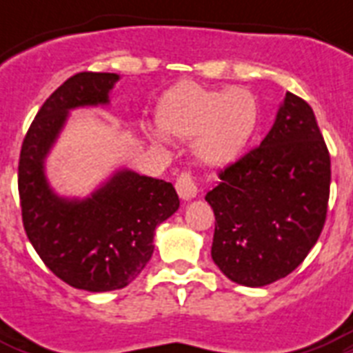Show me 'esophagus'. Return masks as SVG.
Masks as SVG:
<instances>
[{"instance_id":"obj_1","label":"esophagus","mask_w":353,"mask_h":353,"mask_svg":"<svg viewBox=\"0 0 353 353\" xmlns=\"http://www.w3.org/2000/svg\"><path fill=\"white\" fill-rule=\"evenodd\" d=\"M176 190L179 194V198L188 201V199L196 198V194H198V187H196V181H194V177L190 172H183L179 174L176 179Z\"/></svg>"}]
</instances>
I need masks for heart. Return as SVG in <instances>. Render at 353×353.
I'll return each mask as SVG.
<instances>
[{"label": "heart", "mask_w": 353, "mask_h": 353, "mask_svg": "<svg viewBox=\"0 0 353 353\" xmlns=\"http://www.w3.org/2000/svg\"><path fill=\"white\" fill-rule=\"evenodd\" d=\"M159 126L144 132L157 144L172 137L194 139V154L203 165L227 166L245 154L260 126V104L243 88H207L181 82L166 91L157 106Z\"/></svg>", "instance_id": "obj_1"}]
</instances>
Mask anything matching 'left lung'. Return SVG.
Returning a JSON list of instances; mask_svg holds the SVG:
<instances>
[{
    "mask_svg": "<svg viewBox=\"0 0 353 353\" xmlns=\"http://www.w3.org/2000/svg\"><path fill=\"white\" fill-rule=\"evenodd\" d=\"M330 154L306 101L285 93L260 146L220 172L212 260L227 279L262 288L295 271L323 232Z\"/></svg>",
    "mask_w": 353,
    "mask_h": 353,
    "instance_id": "left-lung-1",
    "label": "left lung"
}]
</instances>
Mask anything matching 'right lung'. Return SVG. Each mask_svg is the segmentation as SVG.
Instances as JSON below:
<instances>
[{
    "instance_id": "add662e5",
    "label": "right lung",
    "mask_w": 353,
    "mask_h": 353,
    "mask_svg": "<svg viewBox=\"0 0 353 353\" xmlns=\"http://www.w3.org/2000/svg\"><path fill=\"white\" fill-rule=\"evenodd\" d=\"M115 73H77L36 113L21 144L18 190L27 238L47 268L77 290H122L154 252L155 227L179 209L172 183L119 170L84 199L52 192L46 157L74 108L110 104Z\"/></svg>"
}]
</instances>
